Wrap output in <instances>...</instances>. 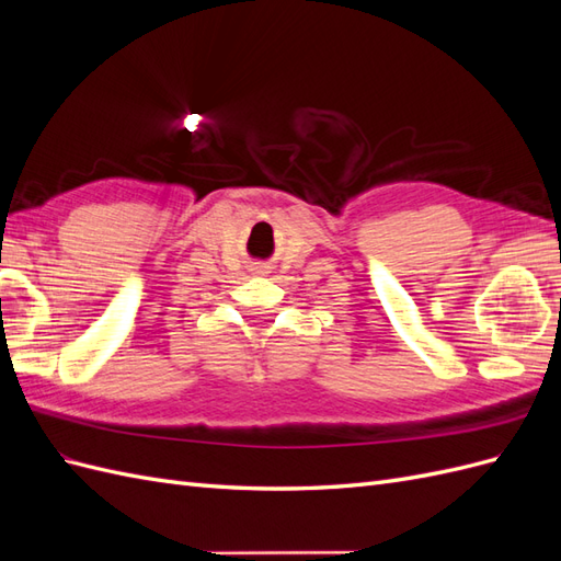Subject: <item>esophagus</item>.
<instances>
[{"mask_svg":"<svg viewBox=\"0 0 561 561\" xmlns=\"http://www.w3.org/2000/svg\"><path fill=\"white\" fill-rule=\"evenodd\" d=\"M260 274H268V271H266V266H260Z\"/></svg>","mask_w":561,"mask_h":561,"instance_id":"34e87169","label":"esophagus"}]
</instances>
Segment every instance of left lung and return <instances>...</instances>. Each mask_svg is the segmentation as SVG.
Returning <instances> with one entry per match:
<instances>
[{
    "label": "left lung",
    "mask_w": 561,
    "mask_h": 561,
    "mask_svg": "<svg viewBox=\"0 0 561 561\" xmlns=\"http://www.w3.org/2000/svg\"><path fill=\"white\" fill-rule=\"evenodd\" d=\"M559 311H561V304H559Z\"/></svg>",
    "instance_id": "obj_1"
}]
</instances>
